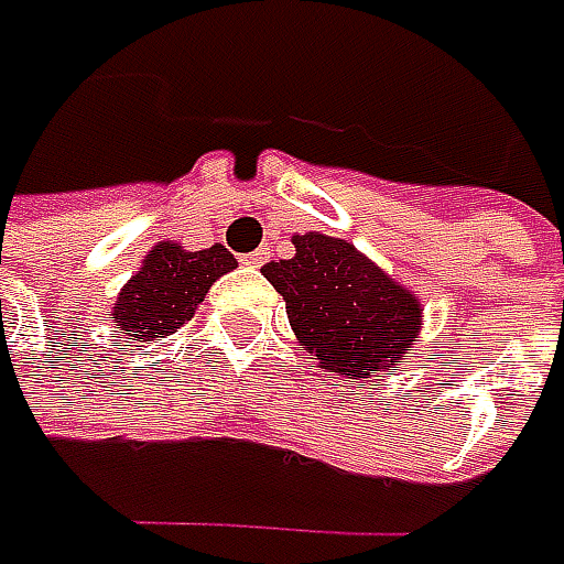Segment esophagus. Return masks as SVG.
<instances>
[{"mask_svg":"<svg viewBox=\"0 0 564 564\" xmlns=\"http://www.w3.org/2000/svg\"><path fill=\"white\" fill-rule=\"evenodd\" d=\"M263 260H267V253H263V250H250V253L241 257V263H245V267H263Z\"/></svg>","mask_w":564,"mask_h":564,"instance_id":"obj_1","label":"esophagus"}]
</instances>
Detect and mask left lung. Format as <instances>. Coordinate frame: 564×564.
I'll list each match as a JSON object with an SVG mask.
<instances>
[{
  "instance_id": "left-lung-1",
  "label": "left lung",
  "mask_w": 564,
  "mask_h": 564,
  "mask_svg": "<svg viewBox=\"0 0 564 564\" xmlns=\"http://www.w3.org/2000/svg\"><path fill=\"white\" fill-rule=\"evenodd\" d=\"M263 275L282 294L294 336L323 370L367 379L404 358L417 338L414 294L341 238L294 235L292 260H270Z\"/></svg>"
}]
</instances>
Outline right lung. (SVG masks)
<instances>
[{
	"instance_id": "right-lung-1",
	"label": "right lung",
	"mask_w": 564,
	"mask_h": 564,
	"mask_svg": "<svg viewBox=\"0 0 564 564\" xmlns=\"http://www.w3.org/2000/svg\"><path fill=\"white\" fill-rule=\"evenodd\" d=\"M235 267V257L223 245L185 250L163 241L147 253L141 272L121 289L112 323L138 348L172 336L194 316L209 285Z\"/></svg>"
}]
</instances>
